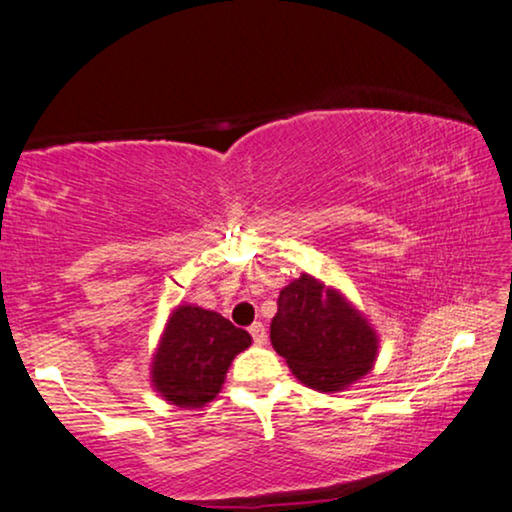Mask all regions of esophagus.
I'll use <instances>...</instances> for the list:
<instances>
[{
    "instance_id": "34e87169",
    "label": "esophagus",
    "mask_w": 512,
    "mask_h": 512,
    "mask_svg": "<svg viewBox=\"0 0 512 512\" xmlns=\"http://www.w3.org/2000/svg\"><path fill=\"white\" fill-rule=\"evenodd\" d=\"M249 334L254 336V341H256L258 345H263L265 341H268V334H265V324H263V322H254V324H251Z\"/></svg>"
}]
</instances>
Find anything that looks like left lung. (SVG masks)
Here are the masks:
<instances>
[{
	"label": "left lung",
	"instance_id": "obj_1",
	"mask_svg": "<svg viewBox=\"0 0 512 512\" xmlns=\"http://www.w3.org/2000/svg\"><path fill=\"white\" fill-rule=\"evenodd\" d=\"M270 341L298 381L320 393L353 386L369 374L378 353L367 317L308 272L280 291Z\"/></svg>",
	"mask_w": 512,
	"mask_h": 512
}]
</instances>
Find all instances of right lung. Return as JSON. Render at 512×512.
<instances>
[{"mask_svg": "<svg viewBox=\"0 0 512 512\" xmlns=\"http://www.w3.org/2000/svg\"><path fill=\"white\" fill-rule=\"evenodd\" d=\"M249 345V331L237 329L223 315L178 305L152 357V388L176 407H204L221 393L232 360Z\"/></svg>", "mask_w": 512, "mask_h": 512, "instance_id": "obj_1", "label": "right lung"}]
</instances>
